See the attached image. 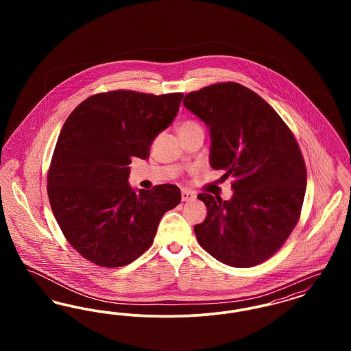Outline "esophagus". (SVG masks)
Returning <instances> with one entry per match:
<instances>
[{"instance_id": "obj_1", "label": "esophagus", "mask_w": 351, "mask_h": 351, "mask_svg": "<svg viewBox=\"0 0 351 351\" xmlns=\"http://www.w3.org/2000/svg\"><path fill=\"white\" fill-rule=\"evenodd\" d=\"M196 199V193L192 192V191H186L183 189L182 191V200L183 201H192Z\"/></svg>"}]
</instances>
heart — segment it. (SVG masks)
<instances>
[{"label": "heart", "instance_id": "1", "mask_svg": "<svg viewBox=\"0 0 351 351\" xmlns=\"http://www.w3.org/2000/svg\"><path fill=\"white\" fill-rule=\"evenodd\" d=\"M193 128H201V126L195 121H184L180 123L179 130H188V129H193Z\"/></svg>", "mask_w": 351, "mask_h": 351}]
</instances>
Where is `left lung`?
Segmentation results:
<instances>
[{
    "mask_svg": "<svg viewBox=\"0 0 351 351\" xmlns=\"http://www.w3.org/2000/svg\"><path fill=\"white\" fill-rule=\"evenodd\" d=\"M184 106L206 125L209 163L234 178L233 196L200 193L206 218L201 247L223 265L251 267L282 247L300 217L306 169L299 145L266 101L238 83L188 93Z\"/></svg>",
    "mask_w": 351,
    "mask_h": 351,
    "instance_id": "left-lung-1",
    "label": "left lung"
}]
</instances>
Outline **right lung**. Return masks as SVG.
Segmentation results:
<instances>
[{
	"label": "right lung",
	"instance_id": "obj_1",
	"mask_svg": "<svg viewBox=\"0 0 351 351\" xmlns=\"http://www.w3.org/2000/svg\"><path fill=\"white\" fill-rule=\"evenodd\" d=\"M182 99L183 93L113 90L88 97L69 114L52 155L47 192L62 232L85 259L102 267L132 263L150 247L163 215L182 201L173 184L145 191L128 182L132 158H149Z\"/></svg>",
	"mask_w": 351,
	"mask_h": 351
}]
</instances>
